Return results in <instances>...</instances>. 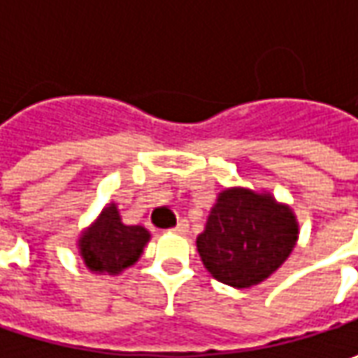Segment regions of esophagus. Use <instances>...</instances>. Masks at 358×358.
I'll use <instances>...</instances> for the list:
<instances>
[{
  "label": "esophagus",
  "mask_w": 358,
  "mask_h": 358,
  "mask_svg": "<svg viewBox=\"0 0 358 358\" xmlns=\"http://www.w3.org/2000/svg\"><path fill=\"white\" fill-rule=\"evenodd\" d=\"M171 231L173 233H177V235H187V233H189V223H187L185 219H181V221H179Z\"/></svg>",
  "instance_id": "34e87169"
}]
</instances>
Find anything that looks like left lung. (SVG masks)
Masks as SVG:
<instances>
[{"mask_svg":"<svg viewBox=\"0 0 358 358\" xmlns=\"http://www.w3.org/2000/svg\"><path fill=\"white\" fill-rule=\"evenodd\" d=\"M299 239V221L287 203L267 191L223 189L211 207L197 251L217 281L249 289L287 261Z\"/></svg>","mask_w":358,"mask_h":358,"instance_id":"8db88e82","label":"left lung"}]
</instances>
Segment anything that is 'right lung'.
<instances>
[{"instance_id":"add662e5","label":"right lung","mask_w":358,"mask_h":358,"mask_svg":"<svg viewBox=\"0 0 358 358\" xmlns=\"http://www.w3.org/2000/svg\"><path fill=\"white\" fill-rule=\"evenodd\" d=\"M151 233L143 225H125L115 201L105 205L97 219L77 239L83 265L91 273L121 275L143 255Z\"/></svg>"}]
</instances>
